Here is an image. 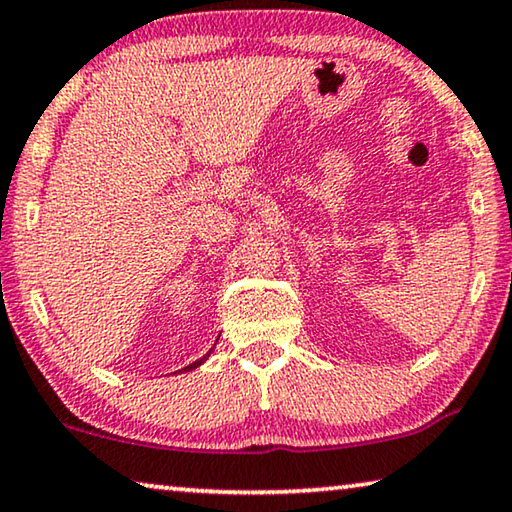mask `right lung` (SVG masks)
Returning a JSON list of instances; mask_svg holds the SVG:
<instances>
[{
	"label": "right lung",
	"mask_w": 512,
	"mask_h": 512,
	"mask_svg": "<svg viewBox=\"0 0 512 512\" xmlns=\"http://www.w3.org/2000/svg\"><path fill=\"white\" fill-rule=\"evenodd\" d=\"M207 356H209V354H207ZM207 356H202V358H200V361L190 363V365H188V368H183V370H193V368H197V365H200V363H204V361H207Z\"/></svg>",
	"instance_id": "1"
}]
</instances>
